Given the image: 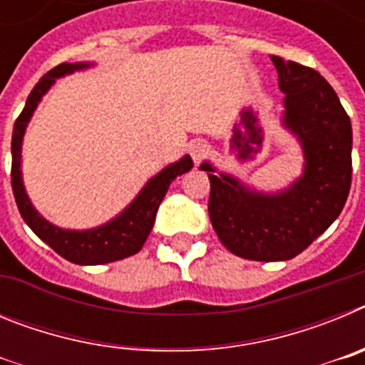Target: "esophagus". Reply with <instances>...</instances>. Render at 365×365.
I'll list each match as a JSON object with an SVG mask.
<instances>
[{"label": "esophagus", "instance_id": "1", "mask_svg": "<svg viewBox=\"0 0 365 365\" xmlns=\"http://www.w3.org/2000/svg\"><path fill=\"white\" fill-rule=\"evenodd\" d=\"M188 151H190V155H192L193 163L199 164L206 153V144L202 143V140H193V143H190Z\"/></svg>", "mask_w": 365, "mask_h": 365}]
</instances>
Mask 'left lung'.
I'll use <instances>...</instances> for the list:
<instances>
[{
  "label": "left lung",
  "mask_w": 365,
  "mask_h": 365,
  "mask_svg": "<svg viewBox=\"0 0 365 365\" xmlns=\"http://www.w3.org/2000/svg\"><path fill=\"white\" fill-rule=\"evenodd\" d=\"M283 93L282 125L298 140L302 175L287 188L261 192L205 160L212 227L235 256L285 261L303 252L340 215L351 188L353 130L327 80L311 67L270 56Z\"/></svg>",
  "instance_id": "obj_1"
}]
</instances>
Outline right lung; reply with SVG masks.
<instances>
[{
    "label": "right lung",
    "instance_id": "obj_1",
    "mask_svg": "<svg viewBox=\"0 0 365 365\" xmlns=\"http://www.w3.org/2000/svg\"><path fill=\"white\" fill-rule=\"evenodd\" d=\"M93 66L95 63L91 62L60 63L47 74H43L29 95L21 115L14 122L11 144L12 192H14L19 214L29 225V228L43 243L49 245L54 252L76 265H104V263L124 259V257L137 254L144 247L148 235L153 228L155 215H157L159 205L163 202L170 185L177 177L190 172L193 168V160L190 155H185L175 163L168 164L157 175L148 180L143 190L137 193V197L125 206L120 214L95 228L69 230V228L56 227L34 208L27 195V190H25L24 175H21V146H24L25 130H27L29 122H31L41 98L47 95V91L58 78L76 73V71H86Z\"/></svg>",
    "mask_w": 365,
    "mask_h": 365
}]
</instances>
